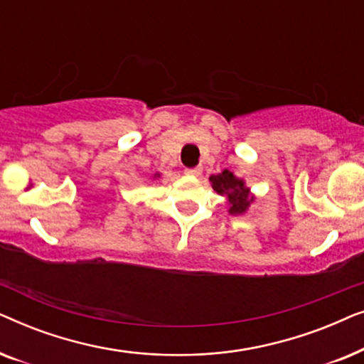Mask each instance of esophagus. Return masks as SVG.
Returning <instances> with one entry per match:
<instances>
[{
	"label": "esophagus",
	"instance_id": "obj_1",
	"mask_svg": "<svg viewBox=\"0 0 364 364\" xmlns=\"http://www.w3.org/2000/svg\"><path fill=\"white\" fill-rule=\"evenodd\" d=\"M186 173H187V176H193V177H197V176H200V173H202V168H200V167L186 168Z\"/></svg>",
	"mask_w": 364,
	"mask_h": 364
}]
</instances>
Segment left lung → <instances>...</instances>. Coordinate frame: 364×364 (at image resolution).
<instances>
[{"instance_id": "8db88e82", "label": "left lung", "mask_w": 364, "mask_h": 364, "mask_svg": "<svg viewBox=\"0 0 364 364\" xmlns=\"http://www.w3.org/2000/svg\"><path fill=\"white\" fill-rule=\"evenodd\" d=\"M212 188L220 196H225L228 200V213L232 215H242L248 210L255 197L250 193V188L245 187L242 178L233 176L230 171H223L217 176H210Z\"/></svg>"}]
</instances>
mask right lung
Segmentation results:
<instances>
[{"label": "right lung", "mask_w": 364, "mask_h": 364, "mask_svg": "<svg viewBox=\"0 0 364 364\" xmlns=\"http://www.w3.org/2000/svg\"><path fill=\"white\" fill-rule=\"evenodd\" d=\"M154 177H161V173H156V176H154Z\"/></svg>", "instance_id": "add662e5"}]
</instances>
